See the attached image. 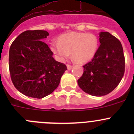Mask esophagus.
Returning a JSON list of instances; mask_svg holds the SVG:
<instances>
[{"mask_svg":"<svg viewBox=\"0 0 134 134\" xmlns=\"http://www.w3.org/2000/svg\"><path fill=\"white\" fill-rule=\"evenodd\" d=\"M67 69H68V70H70L71 68H72V65H69V64H67Z\"/></svg>","mask_w":134,"mask_h":134,"instance_id":"obj_1","label":"esophagus"}]
</instances>
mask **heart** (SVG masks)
Masks as SVG:
<instances>
[{
  "mask_svg": "<svg viewBox=\"0 0 134 134\" xmlns=\"http://www.w3.org/2000/svg\"><path fill=\"white\" fill-rule=\"evenodd\" d=\"M98 41L92 34L72 32L61 35L58 42L51 43V50L61 61H65L71 53L78 63L89 62L97 51Z\"/></svg>",
  "mask_w": 134,
  "mask_h": 134,
  "instance_id": "obj_1",
  "label": "heart"
}]
</instances>
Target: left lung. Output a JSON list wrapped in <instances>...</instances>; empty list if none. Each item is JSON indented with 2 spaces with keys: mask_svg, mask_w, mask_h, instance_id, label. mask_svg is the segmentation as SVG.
Returning <instances> with one entry per match:
<instances>
[{
  "mask_svg": "<svg viewBox=\"0 0 134 134\" xmlns=\"http://www.w3.org/2000/svg\"><path fill=\"white\" fill-rule=\"evenodd\" d=\"M100 43L91 62L83 67V72L78 80L84 92L101 97L111 92L124 76L125 59L119 40L108 32L100 33Z\"/></svg>",
  "mask_w": 134,
  "mask_h": 134,
  "instance_id": "left-lung-1",
  "label": "left lung"
}]
</instances>
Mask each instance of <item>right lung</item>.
Returning a JSON list of instances; mask_svg holds the SVG:
<instances>
[{
    "mask_svg": "<svg viewBox=\"0 0 134 134\" xmlns=\"http://www.w3.org/2000/svg\"><path fill=\"white\" fill-rule=\"evenodd\" d=\"M45 30H26L19 35L9 48V69L15 88L28 97L42 98L58 86L67 69L52 57L53 52L42 41Z\"/></svg>",
    "mask_w": 134,
    "mask_h": 134,
    "instance_id": "1",
    "label": "right lung"
}]
</instances>
